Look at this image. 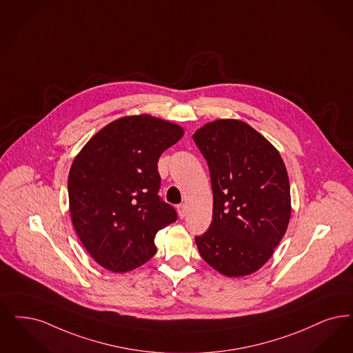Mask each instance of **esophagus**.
<instances>
[{
	"mask_svg": "<svg viewBox=\"0 0 353 353\" xmlns=\"http://www.w3.org/2000/svg\"><path fill=\"white\" fill-rule=\"evenodd\" d=\"M177 210H179V215H180L181 218H185V215H186V212H188V206H186L185 203H181V205L177 206Z\"/></svg>",
	"mask_w": 353,
	"mask_h": 353,
	"instance_id": "obj_1",
	"label": "esophagus"
}]
</instances>
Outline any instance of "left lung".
Returning <instances> with one entry per match:
<instances>
[{
	"label": "left lung",
	"instance_id": "8db88e82",
	"mask_svg": "<svg viewBox=\"0 0 353 353\" xmlns=\"http://www.w3.org/2000/svg\"><path fill=\"white\" fill-rule=\"evenodd\" d=\"M212 179V221L196 238L202 259L226 277L261 268L290 221L292 198L279 150L240 119H216L193 135Z\"/></svg>",
	"mask_w": 353,
	"mask_h": 353
}]
</instances>
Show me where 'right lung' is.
Instances as JSON below:
<instances>
[{
  "label": "right lung",
  "mask_w": 353,
  "mask_h": 353,
  "mask_svg": "<svg viewBox=\"0 0 353 353\" xmlns=\"http://www.w3.org/2000/svg\"><path fill=\"white\" fill-rule=\"evenodd\" d=\"M183 128L150 114L125 115L94 134L72 163V225L102 268L125 273L156 254V232L176 222L159 196L160 155Z\"/></svg>",
  "instance_id": "obj_1"
}]
</instances>
